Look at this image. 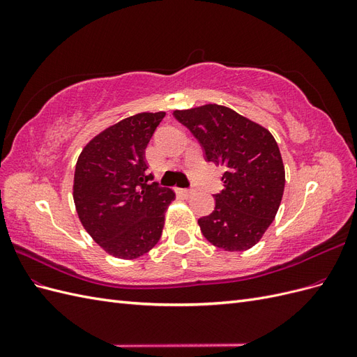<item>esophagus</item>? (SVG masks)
Instances as JSON below:
<instances>
[{
  "label": "esophagus",
  "instance_id": "34e87169",
  "mask_svg": "<svg viewBox=\"0 0 357 357\" xmlns=\"http://www.w3.org/2000/svg\"><path fill=\"white\" fill-rule=\"evenodd\" d=\"M177 192L185 198H189L190 195H193V190H190V189H177Z\"/></svg>",
  "mask_w": 357,
  "mask_h": 357
}]
</instances>
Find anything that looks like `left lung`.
I'll use <instances>...</instances> for the list:
<instances>
[{
    "label": "left lung",
    "mask_w": 357,
    "mask_h": 357,
    "mask_svg": "<svg viewBox=\"0 0 357 357\" xmlns=\"http://www.w3.org/2000/svg\"><path fill=\"white\" fill-rule=\"evenodd\" d=\"M198 139L207 162L225 167L214 211L198 220L202 235L226 252H243L262 238L284 192V165L271 132L229 107L207 104L176 110Z\"/></svg>",
    "instance_id": "obj_1"
}]
</instances>
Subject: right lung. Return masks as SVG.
Segmentation results:
<instances>
[{
  "label": "right lung",
  "mask_w": 357,
  "mask_h": 357,
  "mask_svg": "<svg viewBox=\"0 0 357 357\" xmlns=\"http://www.w3.org/2000/svg\"><path fill=\"white\" fill-rule=\"evenodd\" d=\"M165 117L138 113L92 138L74 172L73 197L83 228L119 259H137L158 244L176 193L147 174L146 147Z\"/></svg>",
  "instance_id": "right-lung-1"
}]
</instances>
